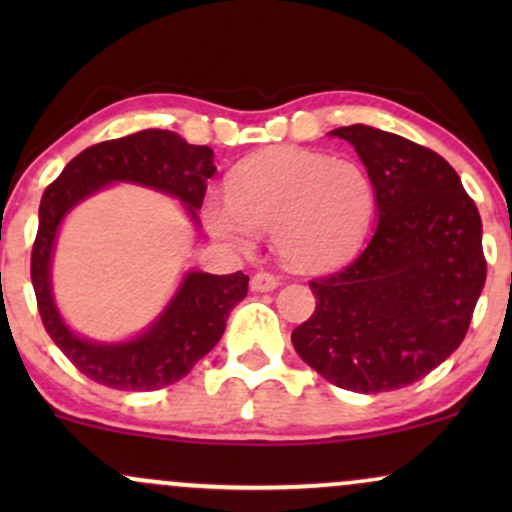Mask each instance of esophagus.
Listing matches in <instances>:
<instances>
[{
    "label": "esophagus",
    "instance_id": "obj_1",
    "mask_svg": "<svg viewBox=\"0 0 512 512\" xmlns=\"http://www.w3.org/2000/svg\"><path fill=\"white\" fill-rule=\"evenodd\" d=\"M276 286H279V279H276L274 274H267V272H257V274L250 279V289L257 291V293L274 291Z\"/></svg>",
    "mask_w": 512,
    "mask_h": 512
}]
</instances>
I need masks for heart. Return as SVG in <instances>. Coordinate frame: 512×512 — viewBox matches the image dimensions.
Segmentation results:
<instances>
[{
    "mask_svg": "<svg viewBox=\"0 0 512 512\" xmlns=\"http://www.w3.org/2000/svg\"><path fill=\"white\" fill-rule=\"evenodd\" d=\"M375 209L373 180L349 158L272 146L240 161L226 178V202L207 199V231L250 250L272 233L279 257L298 272H325L356 255Z\"/></svg>",
    "mask_w": 512,
    "mask_h": 512,
    "instance_id": "obj_1",
    "label": "heart"
}]
</instances>
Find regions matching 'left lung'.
I'll list each match as a JSON object with an SVG mask.
<instances>
[{
	"instance_id": "left-lung-1",
	"label": "left lung",
	"mask_w": 512,
	"mask_h": 512,
	"mask_svg": "<svg viewBox=\"0 0 512 512\" xmlns=\"http://www.w3.org/2000/svg\"><path fill=\"white\" fill-rule=\"evenodd\" d=\"M373 180L378 226L342 272L310 281L315 313L291 334L332 385L390 392L438 368L467 334L486 260L481 216L436 151L370 125L332 129Z\"/></svg>"
}]
</instances>
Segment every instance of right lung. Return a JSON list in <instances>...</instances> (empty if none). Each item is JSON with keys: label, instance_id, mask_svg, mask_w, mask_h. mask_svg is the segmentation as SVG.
Here are the masks:
<instances>
[{"label": "right lung", "instance_id": "obj_1", "mask_svg": "<svg viewBox=\"0 0 512 512\" xmlns=\"http://www.w3.org/2000/svg\"><path fill=\"white\" fill-rule=\"evenodd\" d=\"M214 173V151L209 146L187 144L170 129H142L88 146L43 192L31 281L45 330L86 378L134 392L178 383L219 344L231 310L248 296L250 279L243 272L209 274L187 269L166 308L134 337L117 342L84 337L67 325L52 291V257L64 219L105 187L127 182L178 199L192 226L199 228L197 211Z\"/></svg>", "mask_w": 512, "mask_h": 512}]
</instances>
